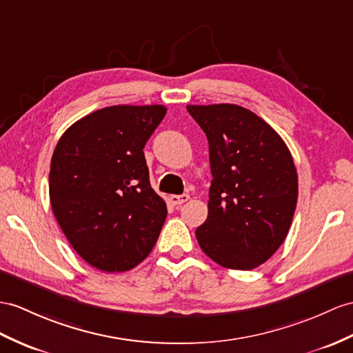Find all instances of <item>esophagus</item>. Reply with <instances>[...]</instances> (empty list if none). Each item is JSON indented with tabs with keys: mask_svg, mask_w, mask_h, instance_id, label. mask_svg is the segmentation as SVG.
I'll return each instance as SVG.
<instances>
[{
	"mask_svg": "<svg viewBox=\"0 0 353 353\" xmlns=\"http://www.w3.org/2000/svg\"><path fill=\"white\" fill-rule=\"evenodd\" d=\"M188 201V194H172L170 196V202L174 205H181Z\"/></svg>",
	"mask_w": 353,
	"mask_h": 353,
	"instance_id": "esophagus-1",
	"label": "esophagus"
}]
</instances>
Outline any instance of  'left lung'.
<instances>
[{"label":"left lung","mask_w":353,"mask_h":353,"mask_svg":"<svg viewBox=\"0 0 353 353\" xmlns=\"http://www.w3.org/2000/svg\"><path fill=\"white\" fill-rule=\"evenodd\" d=\"M210 145L208 217L202 252L230 270L262 265L285 241L298 199L294 159L279 133L243 106L188 105Z\"/></svg>","instance_id":"8db88e82"}]
</instances>
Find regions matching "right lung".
<instances>
[{
	"label": "right lung",
	"instance_id": "add662e5",
	"mask_svg": "<svg viewBox=\"0 0 353 353\" xmlns=\"http://www.w3.org/2000/svg\"><path fill=\"white\" fill-rule=\"evenodd\" d=\"M165 115L161 105L103 108L57 143L49 172L54 216L76 253L100 271L132 270L157 243L168 210L150 184L143 147Z\"/></svg>",
	"mask_w": 353,
	"mask_h": 353
}]
</instances>
